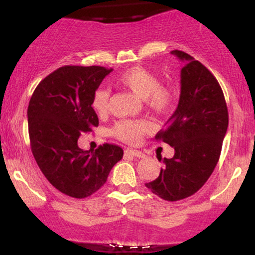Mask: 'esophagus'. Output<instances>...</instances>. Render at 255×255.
<instances>
[{"mask_svg":"<svg viewBox=\"0 0 255 255\" xmlns=\"http://www.w3.org/2000/svg\"><path fill=\"white\" fill-rule=\"evenodd\" d=\"M125 154H127V156H131V157H136V158H144L145 156L141 151L133 150V148H127V150L125 151Z\"/></svg>","mask_w":255,"mask_h":255,"instance_id":"1","label":"esophagus"}]
</instances>
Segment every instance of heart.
<instances>
[{
    "label": "heart",
    "mask_w": 255,
    "mask_h": 255,
    "mask_svg": "<svg viewBox=\"0 0 255 255\" xmlns=\"http://www.w3.org/2000/svg\"><path fill=\"white\" fill-rule=\"evenodd\" d=\"M116 84L129 90L137 98L144 99L145 105L158 115H165L174 107L176 101V90L169 85H160L159 78L156 74L142 68L131 67L120 73L115 78ZM109 91L104 87H98L95 91L91 101V107L98 115H104L109 104ZM151 125L144 120L136 121H120L111 129L114 136L128 144H135L144 134L150 131Z\"/></svg>",
    "instance_id": "1"
}]
</instances>
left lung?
Instances as JSON below:
<instances>
[{"instance_id": "obj_1", "label": "left lung", "mask_w": 255, "mask_h": 255, "mask_svg": "<svg viewBox=\"0 0 255 255\" xmlns=\"http://www.w3.org/2000/svg\"><path fill=\"white\" fill-rule=\"evenodd\" d=\"M184 62L181 69L178 105L156 139L174 147L172 158H158L163 166L150 191L168 201L198 192L209 180L221 156L229 115L217 79L204 64L180 50L171 51Z\"/></svg>"}]
</instances>
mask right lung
Wrapping results in <instances>:
<instances>
[{"label":"right lung","mask_w":255,"mask_h":255,"mask_svg":"<svg viewBox=\"0 0 255 255\" xmlns=\"http://www.w3.org/2000/svg\"><path fill=\"white\" fill-rule=\"evenodd\" d=\"M111 71L101 66L61 67L38 84L30 99L32 153L49 182L69 197L83 199L97 192L124 156L116 145L104 144L95 152L78 146L81 133L98 126L91 101Z\"/></svg>","instance_id":"obj_1"}]
</instances>
